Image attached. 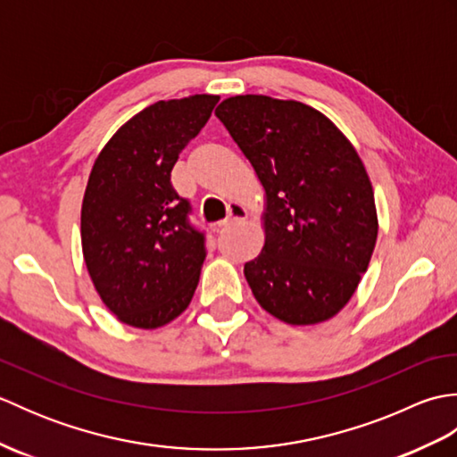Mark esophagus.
Returning a JSON list of instances; mask_svg holds the SVG:
<instances>
[{
	"instance_id": "esophagus-1",
	"label": "esophagus",
	"mask_w": 457,
	"mask_h": 457,
	"mask_svg": "<svg viewBox=\"0 0 457 457\" xmlns=\"http://www.w3.org/2000/svg\"><path fill=\"white\" fill-rule=\"evenodd\" d=\"M228 212H229V216H228V220H223V221H220L218 223V231H221V229H226V228H229L231 223H237V221H244V220H247V210L241 206V204H237V202H231L229 206H228Z\"/></svg>"
}]
</instances>
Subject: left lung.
Listing matches in <instances>:
<instances>
[{
	"instance_id": "8db88e82",
	"label": "left lung",
	"mask_w": 457,
	"mask_h": 457,
	"mask_svg": "<svg viewBox=\"0 0 457 457\" xmlns=\"http://www.w3.org/2000/svg\"><path fill=\"white\" fill-rule=\"evenodd\" d=\"M216 115L265 188V245L244 267L257 303L293 326L336 316L369 267L378 229L353 145L295 100L234 96Z\"/></svg>"
}]
</instances>
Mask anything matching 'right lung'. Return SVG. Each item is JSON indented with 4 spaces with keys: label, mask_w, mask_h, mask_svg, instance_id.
<instances>
[{
    "label": "right lung",
    "mask_w": 457,
    "mask_h": 457,
    "mask_svg": "<svg viewBox=\"0 0 457 457\" xmlns=\"http://www.w3.org/2000/svg\"><path fill=\"white\" fill-rule=\"evenodd\" d=\"M218 100L196 94L149 105L94 162L82 202V253L104 304L123 324H169L198 287L206 236L190 226V202L172 188L170 172Z\"/></svg>",
    "instance_id": "1"
}]
</instances>
